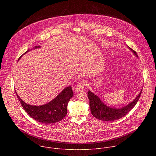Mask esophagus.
<instances>
[{"label":"esophagus","instance_id":"1","mask_svg":"<svg viewBox=\"0 0 156 156\" xmlns=\"http://www.w3.org/2000/svg\"><path fill=\"white\" fill-rule=\"evenodd\" d=\"M85 86V83L84 82H79L77 85H76V87L74 88V91L76 92H78L79 91L84 89Z\"/></svg>","mask_w":156,"mask_h":156}]
</instances>
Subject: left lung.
Listing matches in <instances>:
<instances>
[{
    "instance_id": "left-lung-1",
    "label": "left lung",
    "mask_w": 156,
    "mask_h": 156,
    "mask_svg": "<svg viewBox=\"0 0 156 156\" xmlns=\"http://www.w3.org/2000/svg\"><path fill=\"white\" fill-rule=\"evenodd\" d=\"M128 47L136 56V57L138 58L136 52L130 47ZM141 93L142 90L133 101L127 106L121 108H113L106 106L101 101L97 95L89 90L88 92V97L89 98V106L91 114L97 119L104 121H111L120 119L127 115L133 108L138 101Z\"/></svg>"
}]
</instances>
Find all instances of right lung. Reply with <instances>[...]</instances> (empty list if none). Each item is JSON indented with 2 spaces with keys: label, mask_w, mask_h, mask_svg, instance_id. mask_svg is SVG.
Instances as JSON below:
<instances>
[{
  "label": "right lung",
  "mask_w": 156,
  "mask_h": 156,
  "mask_svg": "<svg viewBox=\"0 0 156 156\" xmlns=\"http://www.w3.org/2000/svg\"><path fill=\"white\" fill-rule=\"evenodd\" d=\"M40 47V46H35L34 48ZM29 51V50H27L24 54ZM22 56V55L19 58V60ZM16 94L23 108L26 113L37 121L44 124L55 123L62 120L67 114L68 103L73 96V90L71 87L69 86L63 89L56 97L47 104L41 106H34L24 102L16 91Z\"/></svg>",
  "instance_id": "right-lung-1"
}]
</instances>
